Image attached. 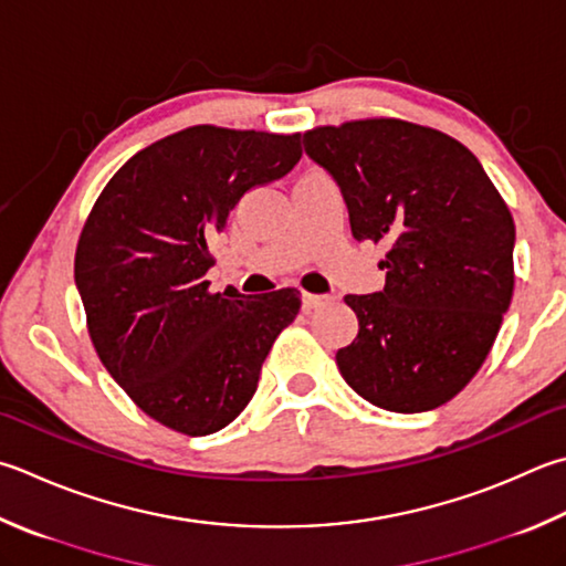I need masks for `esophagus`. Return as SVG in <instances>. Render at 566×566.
<instances>
[{
  "mask_svg": "<svg viewBox=\"0 0 566 566\" xmlns=\"http://www.w3.org/2000/svg\"><path fill=\"white\" fill-rule=\"evenodd\" d=\"M329 295H317V293H303V311H317L319 305H325Z\"/></svg>",
  "mask_w": 566,
  "mask_h": 566,
  "instance_id": "1",
  "label": "esophagus"
}]
</instances>
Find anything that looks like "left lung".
<instances>
[{
	"instance_id": "8db88e82",
	"label": "left lung",
	"mask_w": 566,
	"mask_h": 566,
	"mask_svg": "<svg viewBox=\"0 0 566 566\" xmlns=\"http://www.w3.org/2000/svg\"><path fill=\"white\" fill-rule=\"evenodd\" d=\"M305 153L343 189L352 237L389 247L384 291L347 295L359 319L339 375L379 409L451 401L493 347L515 287V221L465 145L399 117L319 125Z\"/></svg>"
}]
</instances>
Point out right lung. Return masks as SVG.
<instances>
[{
	"instance_id": "add662e5",
	"label": "right lung",
	"mask_w": 566,
	"mask_h": 566,
	"mask_svg": "<svg viewBox=\"0 0 566 566\" xmlns=\"http://www.w3.org/2000/svg\"><path fill=\"white\" fill-rule=\"evenodd\" d=\"M301 133L195 125L117 169L83 223L76 285L103 367L150 419L187 436L229 426L301 291L211 293V243L251 187L291 172Z\"/></svg>"
}]
</instances>
